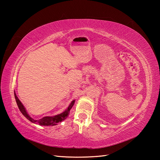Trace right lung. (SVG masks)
Returning a JSON list of instances; mask_svg holds the SVG:
<instances>
[{"label":"right lung","instance_id":"1","mask_svg":"<svg viewBox=\"0 0 160 160\" xmlns=\"http://www.w3.org/2000/svg\"><path fill=\"white\" fill-rule=\"evenodd\" d=\"M14 96H15V99L16 101L17 105H18L19 110L21 112L22 114L25 116L28 120L30 122H32V123H34L36 124H39L41 126H54V125H57L58 123L59 122H61L62 121L64 120L65 119L68 117V115L69 114V111L71 110V108H72L73 106V104L75 103V100H73L70 104L69 105V107L67 108V109L64 111L62 113H61L60 114H58L56 115H53V116H45L40 120H34L32 118L30 117V115L28 114V112H27L25 107H24V105L22 104L21 102L18 99V98L17 97L16 93L14 92Z\"/></svg>","mask_w":160,"mask_h":160}]
</instances>
